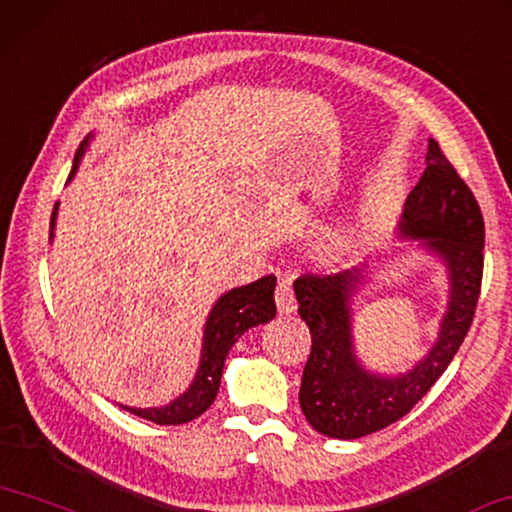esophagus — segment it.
Segmentation results:
<instances>
[{
    "label": "esophagus",
    "mask_w": 512,
    "mask_h": 512,
    "mask_svg": "<svg viewBox=\"0 0 512 512\" xmlns=\"http://www.w3.org/2000/svg\"><path fill=\"white\" fill-rule=\"evenodd\" d=\"M275 305H278L280 314H291L296 310L294 289H291V282L287 278L278 280V287H275Z\"/></svg>",
    "instance_id": "1"
}]
</instances>
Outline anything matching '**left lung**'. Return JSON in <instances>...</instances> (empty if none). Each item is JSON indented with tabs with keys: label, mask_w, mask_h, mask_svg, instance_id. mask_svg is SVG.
Segmentation results:
<instances>
[{
	"label": "left lung",
	"mask_w": 512,
	"mask_h": 512,
	"mask_svg": "<svg viewBox=\"0 0 512 512\" xmlns=\"http://www.w3.org/2000/svg\"><path fill=\"white\" fill-rule=\"evenodd\" d=\"M401 232L428 239L451 271V303L440 339L405 376L380 378L355 362L348 300L360 285L358 269L307 273L294 282L298 314L312 335L298 401L314 431L337 440H358L408 415L449 367L472 328L483 280L485 223L472 189L433 139L424 175L405 200Z\"/></svg>",
	"instance_id": "1"
}]
</instances>
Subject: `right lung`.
<instances>
[{
  "mask_svg": "<svg viewBox=\"0 0 512 512\" xmlns=\"http://www.w3.org/2000/svg\"><path fill=\"white\" fill-rule=\"evenodd\" d=\"M84 145L86 141L79 145V150L75 154V166L70 170V177L77 170L79 157L84 154ZM54 216H56V209L50 218L52 225H54ZM273 289H275V275H264V278L250 282L246 287L227 291L225 296L218 298L212 314H209V321L205 328V344H202L200 369H198L196 380H193V385L189 387V392L170 405H166V408H150V410L125 408V410H129L136 417L154 421V424L159 426L189 424V421L200 417L216 399L218 385H221V376H223L225 355L232 348V344L237 342L248 328L266 323L275 316Z\"/></svg>",
  "mask_w": 512,
  "mask_h": 512,
  "instance_id": "1",
  "label": "right lung"
}]
</instances>
